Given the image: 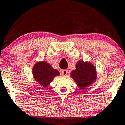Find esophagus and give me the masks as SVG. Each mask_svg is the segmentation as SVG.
Instances as JSON below:
<instances>
[{"label":"esophagus","mask_w":125,"mask_h":125,"mask_svg":"<svg viewBox=\"0 0 125 125\" xmlns=\"http://www.w3.org/2000/svg\"><path fill=\"white\" fill-rule=\"evenodd\" d=\"M68 73V71L67 69H65V70H63L62 71V74L64 76H66Z\"/></svg>","instance_id":"1"}]
</instances>
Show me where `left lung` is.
Instances as JSON below:
<instances>
[{
    "mask_svg": "<svg viewBox=\"0 0 125 125\" xmlns=\"http://www.w3.org/2000/svg\"><path fill=\"white\" fill-rule=\"evenodd\" d=\"M72 77L80 89H85L96 80V71L94 65L90 62L79 61L76 65V69L71 73Z\"/></svg>",
    "mask_w": 125,
    "mask_h": 125,
    "instance_id": "8db88e82",
    "label": "left lung"
}]
</instances>
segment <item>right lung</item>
I'll return each mask as SVG.
<instances>
[{
    "instance_id": "obj_1",
    "label": "right lung",
    "mask_w": 125,
    "mask_h": 125,
    "mask_svg": "<svg viewBox=\"0 0 125 125\" xmlns=\"http://www.w3.org/2000/svg\"><path fill=\"white\" fill-rule=\"evenodd\" d=\"M34 79L42 87L48 88V85L52 82L56 76L60 75V72L53 69L46 61H41L36 63L33 68Z\"/></svg>"
}]
</instances>
